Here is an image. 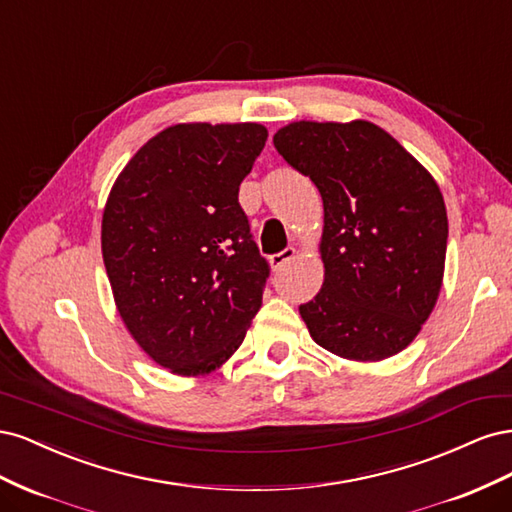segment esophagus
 Listing matches in <instances>:
<instances>
[{
  "label": "esophagus",
  "instance_id": "34e87169",
  "mask_svg": "<svg viewBox=\"0 0 512 512\" xmlns=\"http://www.w3.org/2000/svg\"><path fill=\"white\" fill-rule=\"evenodd\" d=\"M294 256H297V250H294V247H286L284 252L273 254V256L269 258V265H271L273 271H280V269L286 265V262H290Z\"/></svg>",
  "mask_w": 512,
  "mask_h": 512
}]
</instances>
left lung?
I'll use <instances>...</instances> for the list:
<instances>
[{
  "instance_id": "left-lung-1",
  "label": "left lung",
  "mask_w": 512,
  "mask_h": 512,
  "mask_svg": "<svg viewBox=\"0 0 512 512\" xmlns=\"http://www.w3.org/2000/svg\"><path fill=\"white\" fill-rule=\"evenodd\" d=\"M273 145L322 196L324 282L299 307L309 335L356 363L408 348L444 280L448 220L436 179L365 119L292 121Z\"/></svg>"
}]
</instances>
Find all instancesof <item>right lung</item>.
I'll return each mask as SVG.
<instances>
[{
  "label": "right lung",
  "instance_id": "right-lung-1",
  "mask_svg": "<svg viewBox=\"0 0 512 512\" xmlns=\"http://www.w3.org/2000/svg\"><path fill=\"white\" fill-rule=\"evenodd\" d=\"M262 123H175L138 149L102 213L117 312L153 363L183 378L218 371L262 305L269 265L239 205L267 143Z\"/></svg>",
  "mask_w": 512,
  "mask_h": 512
}]
</instances>
